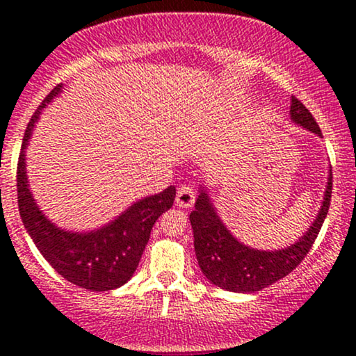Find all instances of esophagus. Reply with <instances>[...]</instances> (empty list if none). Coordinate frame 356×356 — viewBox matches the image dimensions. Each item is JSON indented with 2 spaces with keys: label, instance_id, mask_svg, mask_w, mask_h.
I'll list each match as a JSON object with an SVG mask.
<instances>
[{
  "label": "esophagus",
  "instance_id": "obj_1",
  "mask_svg": "<svg viewBox=\"0 0 356 356\" xmlns=\"http://www.w3.org/2000/svg\"><path fill=\"white\" fill-rule=\"evenodd\" d=\"M195 201V192L192 187L189 186H182L177 189V195H175V204H177L179 207H186V209H189L192 207V204Z\"/></svg>",
  "mask_w": 356,
  "mask_h": 356
}]
</instances>
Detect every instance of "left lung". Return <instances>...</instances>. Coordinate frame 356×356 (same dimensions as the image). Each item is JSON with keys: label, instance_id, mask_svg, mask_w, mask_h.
<instances>
[{"label": "left lung", "instance_id": "1", "mask_svg": "<svg viewBox=\"0 0 356 356\" xmlns=\"http://www.w3.org/2000/svg\"><path fill=\"white\" fill-rule=\"evenodd\" d=\"M291 122L323 138L321 130L309 110L300 100L291 97L289 105ZM332 169L328 172L325 194L312 226L300 239L281 249H256L241 243L227 229L212 202L209 189L201 181L197 201L189 214L194 231V249L202 275L212 284L232 293H254L268 288L295 269L312 249L320 232L332 201Z\"/></svg>", "mask_w": 356, "mask_h": 356}]
</instances>
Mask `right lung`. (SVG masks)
<instances>
[{"label":"right lung","mask_w":356,"mask_h":356,"mask_svg":"<svg viewBox=\"0 0 356 356\" xmlns=\"http://www.w3.org/2000/svg\"><path fill=\"white\" fill-rule=\"evenodd\" d=\"M61 92L63 83L48 93L24 132L16 175L19 216L38 251L58 275L90 291H108L120 288L134 276L155 220L172 207L175 187L137 199L117 218L95 229L68 231L48 219L35 201L28 182L26 147L43 108Z\"/></svg>","instance_id":"1"}]
</instances>
